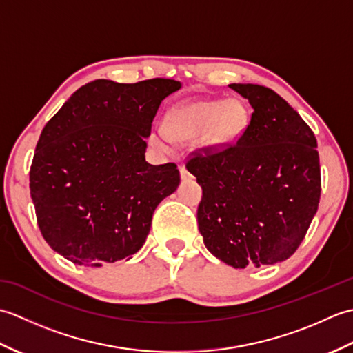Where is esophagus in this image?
I'll list each match as a JSON object with an SVG mask.
<instances>
[{
  "label": "esophagus",
  "instance_id": "obj_1",
  "mask_svg": "<svg viewBox=\"0 0 353 353\" xmlns=\"http://www.w3.org/2000/svg\"><path fill=\"white\" fill-rule=\"evenodd\" d=\"M179 171H181V177L183 179V181H186V179H190V177H191L190 171L186 170L185 165H179Z\"/></svg>",
  "mask_w": 353,
  "mask_h": 353
}]
</instances>
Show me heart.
I'll list each match as a JSON object with an SVG mask.
<instances>
[{"label": "heart", "instance_id": "obj_1", "mask_svg": "<svg viewBox=\"0 0 353 353\" xmlns=\"http://www.w3.org/2000/svg\"><path fill=\"white\" fill-rule=\"evenodd\" d=\"M249 121V109L241 100L205 99L170 109L163 129L171 139L191 141L200 137L201 147L223 152L243 138ZM152 142L157 148H168V139L161 132L152 134Z\"/></svg>", "mask_w": 353, "mask_h": 353}]
</instances>
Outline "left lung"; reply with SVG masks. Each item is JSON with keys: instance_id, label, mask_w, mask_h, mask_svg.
<instances>
[{"instance_id": "1", "label": "left lung", "mask_w": 353, "mask_h": 353, "mask_svg": "<svg viewBox=\"0 0 353 353\" xmlns=\"http://www.w3.org/2000/svg\"><path fill=\"white\" fill-rule=\"evenodd\" d=\"M253 108L234 147L197 153L186 170L203 197L197 209L206 249L234 268L273 265L301 245L320 201L317 141L270 88L232 83Z\"/></svg>"}]
</instances>
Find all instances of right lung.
Returning a JSON list of instances; mask_svg holds the SVG:
<instances>
[{
    "instance_id": "1",
    "label": "right lung",
    "mask_w": 353,
    "mask_h": 353,
    "mask_svg": "<svg viewBox=\"0 0 353 353\" xmlns=\"http://www.w3.org/2000/svg\"><path fill=\"white\" fill-rule=\"evenodd\" d=\"M170 79L94 80L43 127L30 168L41 234L79 265L130 259L144 245L156 206L181 183L176 163L145 161V138Z\"/></svg>"
}]
</instances>
